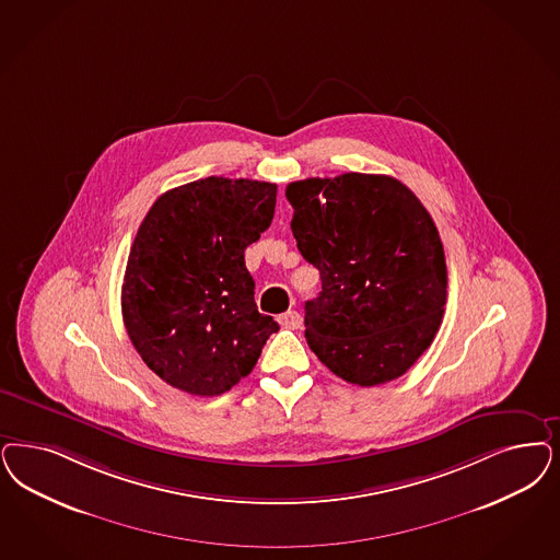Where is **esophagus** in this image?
Returning a JSON list of instances; mask_svg holds the SVG:
<instances>
[{"label":"esophagus","instance_id":"obj_1","mask_svg":"<svg viewBox=\"0 0 560 560\" xmlns=\"http://www.w3.org/2000/svg\"><path fill=\"white\" fill-rule=\"evenodd\" d=\"M279 323H281L285 328H300L304 320H302V314H300V312L290 310V312H285V314H281V316H279Z\"/></svg>","mask_w":560,"mask_h":560}]
</instances>
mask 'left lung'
Instances as JSON below:
<instances>
[{"label": "left lung", "mask_w": 560, "mask_h": 560, "mask_svg": "<svg viewBox=\"0 0 560 560\" xmlns=\"http://www.w3.org/2000/svg\"><path fill=\"white\" fill-rule=\"evenodd\" d=\"M291 232L320 270L306 302V339L351 385L399 378L430 348L446 304L439 230L395 177L343 174L291 182Z\"/></svg>", "instance_id": "obj_1"}]
</instances>
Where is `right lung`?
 <instances>
[{
  "instance_id": "add662e5",
  "label": "right lung",
  "mask_w": 560,
  "mask_h": 560,
  "mask_svg": "<svg viewBox=\"0 0 560 560\" xmlns=\"http://www.w3.org/2000/svg\"><path fill=\"white\" fill-rule=\"evenodd\" d=\"M277 186L205 177L161 194L136 233L121 285L130 341L154 374L214 397L256 366L279 325L254 302L244 250L269 230Z\"/></svg>"
}]
</instances>
